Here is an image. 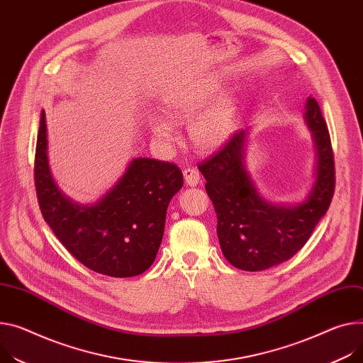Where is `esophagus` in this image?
<instances>
[{
    "instance_id": "1",
    "label": "esophagus",
    "mask_w": 363,
    "mask_h": 363,
    "mask_svg": "<svg viewBox=\"0 0 363 363\" xmlns=\"http://www.w3.org/2000/svg\"><path fill=\"white\" fill-rule=\"evenodd\" d=\"M183 176H184V180H186V184L187 186H198L199 182H201V173L198 169H194V167H189V169H186L183 172Z\"/></svg>"
}]
</instances>
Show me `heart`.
Segmentation results:
<instances>
[{"instance_id":"heart-1","label":"heart","mask_w":363,"mask_h":363,"mask_svg":"<svg viewBox=\"0 0 363 363\" xmlns=\"http://www.w3.org/2000/svg\"><path fill=\"white\" fill-rule=\"evenodd\" d=\"M222 91L224 79L219 75H209L169 90L161 99L164 113L174 122L193 118L189 135L194 147L203 152L220 148L235 128V99ZM148 129L160 144H172L176 139V125L164 116H151Z\"/></svg>"}]
</instances>
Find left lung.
<instances>
[{
  "label": "left lung",
  "instance_id": "8db88e82",
  "mask_svg": "<svg viewBox=\"0 0 363 363\" xmlns=\"http://www.w3.org/2000/svg\"><path fill=\"white\" fill-rule=\"evenodd\" d=\"M305 110L317 148V176L301 203L281 206L260 196L244 167L247 130L234 133L224 148L199 164L218 218L220 250L237 269L266 270L294 257L331 203L336 172L328 128L315 99L308 97Z\"/></svg>",
  "mask_w": 363,
  "mask_h": 363
}]
</instances>
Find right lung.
I'll return each mask as SVG.
<instances>
[{
	"mask_svg": "<svg viewBox=\"0 0 363 363\" xmlns=\"http://www.w3.org/2000/svg\"><path fill=\"white\" fill-rule=\"evenodd\" d=\"M35 186L46 224L79 263L111 277H132L144 273L155 260L167 208L183 186V174L169 161L133 158L99 202H72L55 184L49 170L42 110Z\"/></svg>",
	"mask_w": 363,
	"mask_h": 363,
	"instance_id": "add662e5",
	"label": "right lung"
}]
</instances>
